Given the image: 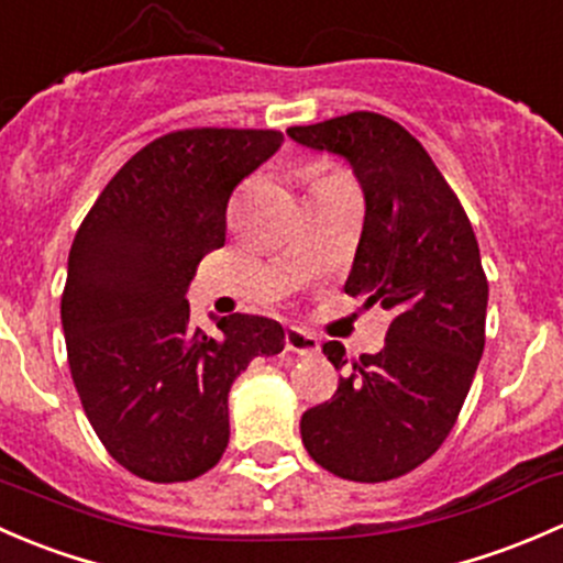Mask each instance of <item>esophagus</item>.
Masks as SVG:
<instances>
[{
  "label": "esophagus",
  "instance_id": "34e87169",
  "mask_svg": "<svg viewBox=\"0 0 563 563\" xmlns=\"http://www.w3.org/2000/svg\"><path fill=\"white\" fill-rule=\"evenodd\" d=\"M284 346H287L289 352H295V355H314V352L320 350V341H317V335L309 333V330L287 328V333H284Z\"/></svg>",
  "mask_w": 563,
  "mask_h": 563
}]
</instances>
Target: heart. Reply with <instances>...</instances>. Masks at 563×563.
<instances>
[{"instance_id": "b5f03b06", "label": "heart", "mask_w": 563, "mask_h": 563, "mask_svg": "<svg viewBox=\"0 0 563 563\" xmlns=\"http://www.w3.org/2000/svg\"><path fill=\"white\" fill-rule=\"evenodd\" d=\"M306 181H309V189H317V187H333V184H350L352 178L346 176L341 167L335 165H311V170L306 173Z\"/></svg>"}]
</instances>
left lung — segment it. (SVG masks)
Returning <instances> with one entry per match:
<instances>
[{"label":"left lung","instance_id":"1","mask_svg":"<svg viewBox=\"0 0 563 563\" xmlns=\"http://www.w3.org/2000/svg\"><path fill=\"white\" fill-rule=\"evenodd\" d=\"M287 135L355 170L366 219L344 289L393 314L385 346L352 361L333 398L300 417V437L335 477L385 483L437 453L466 401L488 309L479 246L457 195L398 121L355 110ZM322 352L346 366L339 341Z\"/></svg>","mask_w":563,"mask_h":563}]
</instances>
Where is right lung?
Wrapping results in <instances>:
<instances>
[{"instance_id": "1", "label": "right lung", "mask_w": 563, "mask_h": 563, "mask_svg": "<svg viewBox=\"0 0 563 563\" xmlns=\"http://www.w3.org/2000/svg\"><path fill=\"white\" fill-rule=\"evenodd\" d=\"M282 141L276 130L167 132L110 178L75 233L62 292L69 374L113 461L148 483L217 466L235 376L284 350L276 320L222 317L213 339L184 298L197 263L224 246L233 189Z\"/></svg>"}]
</instances>
